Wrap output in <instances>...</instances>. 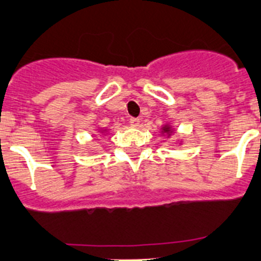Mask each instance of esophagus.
<instances>
[{"label": "esophagus", "mask_w": 261, "mask_h": 261, "mask_svg": "<svg viewBox=\"0 0 261 261\" xmlns=\"http://www.w3.org/2000/svg\"><path fill=\"white\" fill-rule=\"evenodd\" d=\"M129 124H130L132 126H135V128H137V126L140 125V119L130 118V120H129Z\"/></svg>", "instance_id": "obj_1"}]
</instances>
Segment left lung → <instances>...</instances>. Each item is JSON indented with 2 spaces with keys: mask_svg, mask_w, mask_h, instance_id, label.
Segmentation results:
<instances>
[{
  "mask_svg": "<svg viewBox=\"0 0 261 261\" xmlns=\"http://www.w3.org/2000/svg\"><path fill=\"white\" fill-rule=\"evenodd\" d=\"M174 132H176V129L173 128V125H171L169 123L164 124V125L160 126V135L162 136H167V137H172V136L174 135ZM178 145H182V141H180V143Z\"/></svg>",
  "mask_w": 261,
  "mask_h": 261,
  "instance_id": "obj_1",
  "label": "left lung"
}]
</instances>
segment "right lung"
Here are the masks:
<instances>
[{
  "instance_id": "add662e5",
  "label": "right lung",
  "mask_w": 261,
  "mask_h": 261,
  "mask_svg": "<svg viewBox=\"0 0 261 261\" xmlns=\"http://www.w3.org/2000/svg\"><path fill=\"white\" fill-rule=\"evenodd\" d=\"M97 132L99 133V135H102V136H107V135H109V129H107V128H101V126H98Z\"/></svg>"
}]
</instances>
